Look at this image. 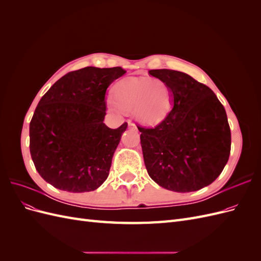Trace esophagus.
Here are the masks:
<instances>
[{"label": "esophagus", "instance_id": "obj_1", "mask_svg": "<svg viewBox=\"0 0 261 261\" xmlns=\"http://www.w3.org/2000/svg\"><path fill=\"white\" fill-rule=\"evenodd\" d=\"M128 126H129V128H132V129H135V130H137V127H136V125L134 124V123H128Z\"/></svg>", "mask_w": 261, "mask_h": 261}]
</instances>
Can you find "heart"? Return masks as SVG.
<instances>
[{
    "mask_svg": "<svg viewBox=\"0 0 261 261\" xmlns=\"http://www.w3.org/2000/svg\"><path fill=\"white\" fill-rule=\"evenodd\" d=\"M114 100L122 110L134 111L141 123L154 125L169 114L172 93L162 82L127 77L115 85Z\"/></svg>",
    "mask_w": 261,
    "mask_h": 261,
    "instance_id": "1",
    "label": "heart"
}]
</instances>
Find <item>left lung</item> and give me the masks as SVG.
<instances>
[{
    "label": "left lung",
    "mask_w": 261,
    "mask_h": 261,
    "mask_svg": "<svg viewBox=\"0 0 261 261\" xmlns=\"http://www.w3.org/2000/svg\"><path fill=\"white\" fill-rule=\"evenodd\" d=\"M172 93V109L153 128L137 126L149 176L177 193L195 192L221 174L231 151L224 107L209 87L172 69H151Z\"/></svg>",
    "instance_id": "8db88e82"
}]
</instances>
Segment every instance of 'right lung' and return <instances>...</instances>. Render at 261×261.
Masks as SVG:
<instances>
[{
  "label": "right lung",
  "mask_w": 261,
  "mask_h": 261,
  "mask_svg": "<svg viewBox=\"0 0 261 261\" xmlns=\"http://www.w3.org/2000/svg\"><path fill=\"white\" fill-rule=\"evenodd\" d=\"M122 67L88 66L69 72L39 101L29 125L30 154L40 176L69 193L91 192L108 178L124 123H103L108 87Z\"/></svg>",
  "instance_id": "add662e5"
}]
</instances>
